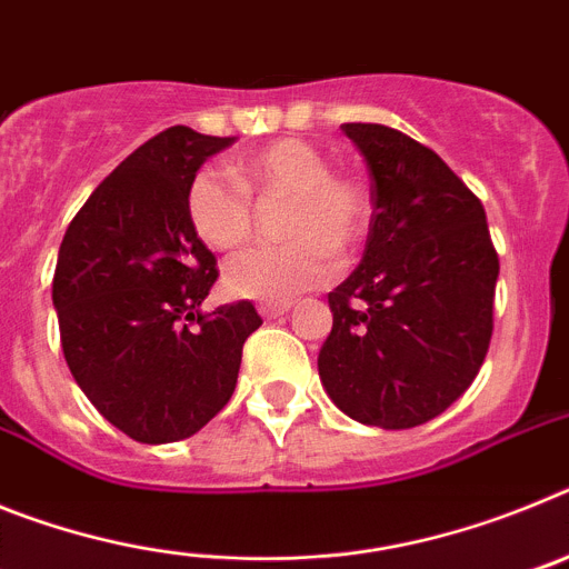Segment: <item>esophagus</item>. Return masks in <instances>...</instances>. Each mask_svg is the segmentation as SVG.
I'll use <instances>...</instances> for the list:
<instances>
[{
	"mask_svg": "<svg viewBox=\"0 0 569 569\" xmlns=\"http://www.w3.org/2000/svg\"><path fill=\"white\" fill-rule=\"evenodd\" d=\"M290 310V301H264V305H259V313L264 316V319H279V316H284Z\"/></svg>",
	"mask_w": 569,
	"mask_h": 569,
	"instance_id": "esophagus-1",
	"label": "esophagus"
}]
</instances>
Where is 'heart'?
<instances>
[{
	"mask_svg": "<svg viewBox=\"0 0 569 569\" xmlns=\"http://www.w3.org/2000/svg\"><path fill=\"white\" fill-rule=\"evenodd\" d=\"M230 176L199 170L188 188V216L196 236L213 250H236L253 233L250 199H288L281 236L288 244L248 250L224 264L228 293L250 301H290L328 284L336 256L353 253L370 228V193L353 176L333 173L319 148L279 139L236 156Z\"/></svg>",
	"mask_w": 569,
	"mask_h": 569,
	"instance_id": "1",
	"label": "heart"
}]
</instances>
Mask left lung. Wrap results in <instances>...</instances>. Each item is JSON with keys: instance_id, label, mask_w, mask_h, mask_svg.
<instances>
[{"instance_id": "left-lung-1", "label": "left lung", "mask_w": 569, "mask_h": 569, "mask_svg": "<svg viewBox=\"0 0 569 569\" xmlns=\"http://www.w3.org/2000/svg\"><path fill=\"white\" fill-rule=\"evenodd\" d=\"M370 170L361 264L328 293L319 379L341 413L381 430L436 419L479 373L492 336L499 256L481 202L430 148L347 122Z\"/></svg>"}]
</instances>
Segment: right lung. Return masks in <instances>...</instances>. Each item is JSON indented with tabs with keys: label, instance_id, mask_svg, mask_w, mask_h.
<instances>
[{
	"label": "right lung",
	"instance_id": "1",
	"mask_svg": "<svg viewBox=\"0 0 569 569\" xmlns=\"http://www.w3.org/2000/svg\"><path fill=\"white\" fill-rule=\"evenodd\" d=\"M236 136L176 124L90 193L64 230L53 273L64 361L90 405L142 445L199 433L230 401L250 301L204 313L216 256L196 236L188 188Z\"/></svg>",
	"mask_w": 569,
	"mask_h": 569
}]
</instances>
